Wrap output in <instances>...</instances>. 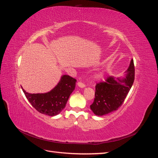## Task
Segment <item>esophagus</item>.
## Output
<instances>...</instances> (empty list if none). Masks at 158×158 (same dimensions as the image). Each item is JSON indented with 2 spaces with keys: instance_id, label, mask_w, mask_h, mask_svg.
<instances>
[{
  "instance_id": "34e87169",
  "label": "esophagus",
  "mask_w": 158,
  "mask_h": 158,
  "mask_svg": "<svg viewBox=\"0 0 158 158\" xmlns=\"http://www.w3.org/2000/svg\"><path fill=\"white\" fill-rule=\"evenodd\" d=\"M77 85H78L79 87H81V88H83V87H85V84H83L82 82H81V81H79V82L77 83Z\"/></svg>"
}]
</instances>
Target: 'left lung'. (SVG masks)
I'll return each instance as SVG.
<instances>
[{"label": "left lung", "mask_w": 158, "mask_h": 158, "mask_svg": "<svg viewBox=\"0 0 158 158\" xmlns=\"http://www.w3.org/2000/svg\"><path fill=\"white\" fill-rule=\"evenodd\" d=\"M126 77L118 78L108 77L96 84L95 98L90 106L96 115L103 116L118 110L125 100L135 80V66L132 59L127 71Z\"/></svg>", "instance_id": "left-lung-1"}]
</instances>
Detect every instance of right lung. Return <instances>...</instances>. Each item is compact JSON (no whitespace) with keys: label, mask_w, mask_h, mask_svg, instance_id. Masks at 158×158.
I'll return each instance as SVG.
<instances>
[{"label":"right lung","mask_w":158,"mask_h":158,"mask_svg":"<svg viewBox=\"0 0 158 158\" xmlns=\"http://www.w3.org/2000/svg\"><path fill=\"white\" fill-rule=\"evenodd\" d=\"M77 80L69 75H62L53 89L45 94L23 93L33 107L44 114L54 116L65 107L70 95L75 89Z\"/></svg>","instance_id":"right-lung-1"}]
</instances>
